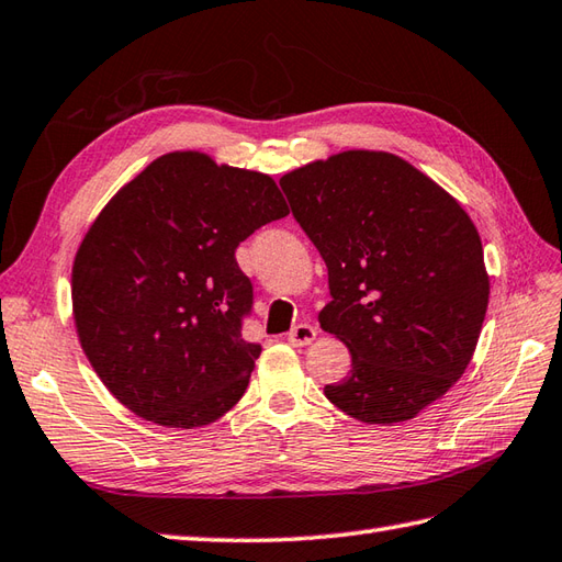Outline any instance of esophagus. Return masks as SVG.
Wrapping results in <instances>:
<instances>
[{"mask_svg":"<svg viewBox=\"0 0 562 562\" xmlns=\"http://www.w3.org/2000/svg\"><path fill=\"white\" fill-rule=\"evenodd\" d=\"M315 336H317V329L313 327V324L301 322V324H295V327L289 331V341L293 346H305V344L313 341Z\"/></svg>","mask_w":562,"mask_h":562,"instance_id":"obj_1","label":"esophagus"}]
</instances>
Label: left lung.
I'll return each instance as SVG.
<instances>
[{"instance_id": "left-lung-1", "label": "left lung", "mask_w": 562, "mask_h": 562, "mask_svg": "<svg viewBox=\"0 0 562 562\" xmlns=\"http://www.w3.org/2000/svg\"><path fill=\"white\" fill-rule=\"evenodd\" d=\"M293 218L329 271L324 331L351 370L324 386L363 423H398L467 370L488 310L479 231L457 199L406 160L346 151L281 178Z\"/></svg>"}]
</instances>
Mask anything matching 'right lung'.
I'll return each instance as SVG.
<instances>
[{
	"label": "right lung",
	"mask_w": 562,
	"mask_h": 562,
	"mask_svg": "<svg viewBox=\"0 0 562 562\" xmlns=\"http://www.w3.org/2000/svg\"><path fill=\"white\" fill-rule=\"evenodd\" d=\"M289 216L277 182L204 154L154 160L101 211L71 271L83 353L120 404L168 428L214 423L245 394L255 291L235 249Z\"/></svg>",
	"instance_id": "add662e5"
}]
</instances>
